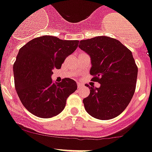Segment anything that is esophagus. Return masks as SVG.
<instances>
[{
    "label": "esophagus",
    "mask_w": 152,
    "mask_h": 152,
    "mask_svg": "<svg viewBox=\"0 0 152 152\" xmlns=\"http://www.w3.org/2000/svg\"><path fill=\"white\" fill-rule=\"evenodd\" d=\"M83 86H84L83 84L80 83V82H79V83H77V88H82V87H83Z\"/></svg>",
    "instance_id": "1"
}]
</instances>
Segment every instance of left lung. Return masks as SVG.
<instances>
[{
    "mask_svg": "<svg viewBox=\"0 0 152 152\" xmlns=\"http://www.w3.org/2000/svg\"><path fill=\"white\" fill-rule=\"evenodd\" d=\"M79 48L91 58V80L99 88L89 86L83 99L86 111L99 120H110L126 108L136 88L138 68L132 53L120 41L97 36L79 42Z\"/></svg>",
    "mask_w": 152,
    "mask_h": 152,
    "instance_id": "obj_1",
    "label": "left lung"
}]
</instances>
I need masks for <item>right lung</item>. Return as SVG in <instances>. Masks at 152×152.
Segmentation results:
<instances>
[{"label":"right lung","mask_w":152,"mask_h":152,"mask_svg":"<svg viewBox=\"0 0 152 152\" xmlns=\"http://www.w3.org/2000/svg\"><path fill=\"white\" fill-rule=\"evenodd\" d=\"M77 40L44 35L23 45L13 64L15 88L23 105L33 115L51 118L64 110L66 101L77 89L76 82L64 78L54 83L53 69H60L79 45Z\"/></svg>","instance_id":"add662e5"}]
</instances>
